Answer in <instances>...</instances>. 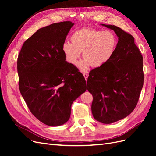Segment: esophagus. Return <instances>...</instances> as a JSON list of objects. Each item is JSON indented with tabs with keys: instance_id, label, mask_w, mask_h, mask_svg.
Returning a JSON list of instances; mask_svg holds the SVG:
<instances>
[{
	"instance_id": "34e87169",
	"label": "esophagus",
	"mask_w": 156,
	"mask_h": 156,
	"mask_svg": "<svg viewBox=\"0 0 156 156\" xmlns=\"http://www.w3.org/2000/svg\"><path fill=\"white\" fill-rule=\"evenodd\" d=\"M83 75H84V77L85 78V79L87 80V78H88V75L87 73H83Z\"/></svg>"
}]
</instances>
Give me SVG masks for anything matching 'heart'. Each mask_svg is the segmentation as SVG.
<instances>
[{
	"instance_id": "obj_1",
	"label": "heart",
	"mask_w": 156,
	"mask_h": 156,
	"mask_svg": "<svg viewBox=\"0 0 156 156\" xmlns=\"http://www.w3.org/2000/svg\"><path fill=\"white\" fill-rule=\"evenodd\" d=\"M72 44L66 43L62 51L68 62L75 65L83 52V60L78 66L86 71L90 66L100 68L109 62L117 47V37L111 31H103L90 28H83L73 33L70 37Z\"/></svg>"
}]
</instances>
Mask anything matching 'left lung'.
I'll use <instances>...</instances> for the list:
<instances>
[{
  "instance_id": "obj_1",
  "label": "left lung",
  "mask_w": 156,
  "mask_h": 156,
  "mask_svg": "<svg viewBox=\"0 0 156 156\" xmlns=\"http://www.w3.org/2000/svg\"><path fill=\"white\" fill-rule=\"evenodd\" d=\"M119 37L109 62L89 73L87 90L93 96L92 112L95 120L111 124L123 119L137 104L143 87V58L133 36L115 25H104Z\"/></svg>"
}]
</instances>
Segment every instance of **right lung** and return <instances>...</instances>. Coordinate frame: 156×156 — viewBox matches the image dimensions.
<instances>
[{"label": "right lung", "instance_id": "1", "mask_svg": "<svg viewBox=\"0 0 156 156\" xmlns=\"http://www.w3.org/2000/svg\"><path fill=\"white\" fill-rule=\"evenodd\" d=\"M73 25L64 21L41 28L24 42L18 55L21 95L32 114L50 126L68 121L73 102L87 90L83 74L66 61L62 51Z\"/></svg>", "mask_w": 156, "mask_h": 156}]
</instances>
